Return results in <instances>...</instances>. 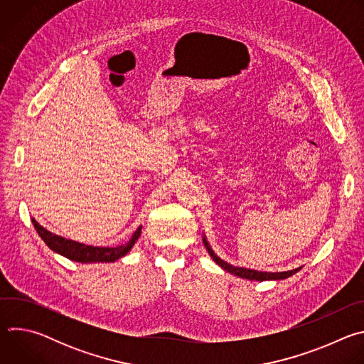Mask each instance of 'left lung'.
I'll list each match as a JSON object with an SVG mask.
<instances>
[{
    "instance_id": "8db88e82",
    "label": "left lung",
    "mask_w": 364,
    "mask_h": 364,
    "mask_svg": "<svg viewBox=\"0 0 364 364\" xmlns=\"http://www.w3.org/2000/svg\"><path fill=\"white\" fill-rule=\"evenodd\" d=\"M203 243L207 249V252H209V255L212 256L213 261L222 268L225 269L226 272L235 275V277H239V278H243V279H249V281H278V279H287L289 277H292L294 274H296L301 268H296V269H292V271H284V272H264V271H255V269H246V268H239V267H233L228 262H225L223 259H220L215 250L212 249V246L209 245V242H207L205 236H203Z\"/></svg>"
}]
</instances>
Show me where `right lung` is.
<instances>
[{
  "instance_id": "right-lung-1",
  "label": "right lung",
  "mask_w": 364,
  "mask_h": 364,
  "mask_svg": "<svg viewBox=\"0 0 364 364\" xmlns=\"http://www.w3.org/2000/svg\"><path fill=\"white\" fill-rule=\"evenodd\" d=\"M31 222H33L34 229L37 230L38 236L44 240V243L51 250H55L56 253L70 259V261L80 262V264L115 262V261H118V259L125 256L132 249V246L138 240V237L141 235V229H142V226H139L127 243L115 246V247H105V246L85 245V243H79V242H75V240H70V239H65L59 235H55V233L48 232L47 229H44L41 225H38L36 222V219H31Z\"/></svg>"
}]
</instances>
